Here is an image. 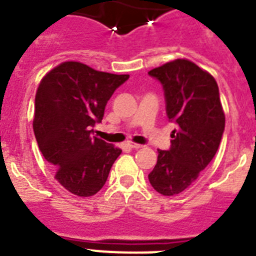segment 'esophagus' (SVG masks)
Wrapping results in <instances>:
<instances>
[{"label": "esophagus", "mask_w": 256, "mask_h": 256, "mask_svg": "<svg viewBox=\"0 0 256 256\" xmlns=\"http://www.w3.org/2000/svg\"><path fill=\"white\" fill-rule=\"evenodd\" d=\"M128 146H130V148H134V150H138V148H144V146H142V144H136V142H130V144H128Z\"/></svg>", "instance_id": "esophagus-1"}]
</instances>
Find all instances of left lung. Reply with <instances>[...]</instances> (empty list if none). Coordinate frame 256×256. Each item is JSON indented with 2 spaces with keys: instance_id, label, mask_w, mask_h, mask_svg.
I'll return each mask as SVG.
<instances>
[{
  "instance_id": "obj_1",
  "label": "left lung",
  "mask_w": 256,
  "mask_h": 256,
  "mask_svg": "<svg viewBox=\"0 0 256 256\" xmlns=\"http://www.w3.org/2000/svg\"><path fill=\"white\" fill-rule=\"evenodd\" d=\"M148 76L162 83L166 116L177 124L170 148L158 150L148 180L159 194L174 196L188 188L216 156L226 116L216 79L192 61L177 58Z\"/></svg>"
}]
</instances>
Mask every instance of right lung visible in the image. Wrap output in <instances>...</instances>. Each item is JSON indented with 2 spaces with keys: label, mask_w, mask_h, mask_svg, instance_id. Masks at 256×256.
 Returning a JSON list of instances; mask_svg holds the SVG:
<instances>
[{
  "label": "right lung",
  "mask_w": 256,
  "mask_h": 256,
  "mask_svg": "<svg viewBox=\"0 0 256 256\" xmlns=\"http://www.w3.org/2000/svg\"><path fill=\"white\" fill-rule=\"evenodd\" d=\"M128 78L65 61L40 80L33 120L36 140L55 168L58 182L74 195L88 198L100 191L122 154L92 137V128L101 123L106 104Z\"/></svg>",
  "instance_id": "right-lung-1"
}]
</instances>
